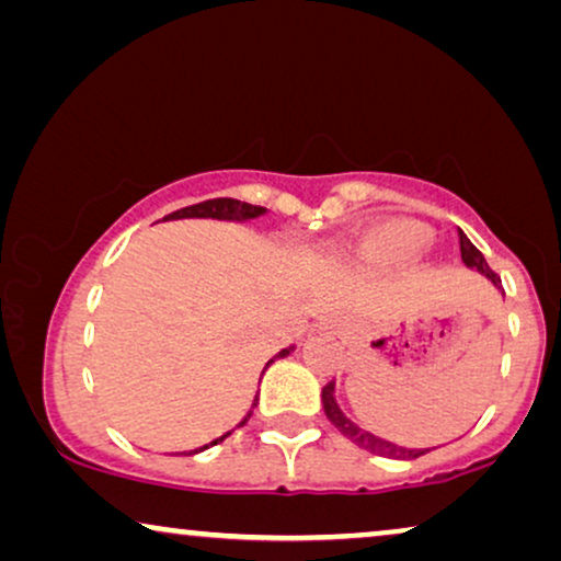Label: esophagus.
<instances>
[{
	"label": "esophagus",
	"instance_id": "34e87169",
	"mask_svg": "<svg viewBox=\"0 0 561 561\" xmlns=\"http://www.w3.org/2000/svg\"><path fill=\"white\" fill-rule=\"evenodd\" d=\"M327 329H332L334 334H342V329H344V321H340V319H329V321H327Z\"/></svg>",
	"mask_w": 561,
	"mask_h": 561
}]
</instances>
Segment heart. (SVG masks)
<instances>
[{
  "label": "heart",
  "instance_id": "obj_1",
  "mask_svg": "<svg viewBox=\"0 0 561 561\" xmlns=\"http://www.w3.org/2000/svg\"><path fill=\"white\" fill-rule=\"evenodd\" d=\"M428 240V227L413 219H388L373 225L344 244L342 255L352 271L386 273L416 255Z\"/></svg>",
  "mask_w": 561,
  "mask_h": 561
}]
</instances>
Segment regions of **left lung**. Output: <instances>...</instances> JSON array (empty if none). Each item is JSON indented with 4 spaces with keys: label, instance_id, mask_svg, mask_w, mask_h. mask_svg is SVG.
Returning a JSON list of instances; mask_svg holds the SVG:
<instances>
[{
    "label": "left lung",
    "instance_id": "left-lung-1",
    "mask_svg": "<svg viewBox=\"0 0 561 561\" xmlns=\"http://www.w3.org/2000/svg\"><path fill=\"white\" fill-rule=\"evenodd\" d=\"M459 250H462V263L470 267V271L485 275V278L493 283L497 290H503L501 288V278H497V275L490 271L485 255H482V252L474 248V244L470 242V237H467L462 229H459ZM321 403H324L327 419L332 421L336 428H340V434L347 436L350 442H355L359 449L370 451V455L388 457V459H416L421 455H426V451H432L428 447L426 449L401 447V444H396V442H390V439H382V436L367 432V428L355 424V421H352L347 413L342 411V405L336 403V382H329V386L321 390Z\"/></svg>",
    "mask_w": 561,
    "mask_h": 561
}]
</instances>
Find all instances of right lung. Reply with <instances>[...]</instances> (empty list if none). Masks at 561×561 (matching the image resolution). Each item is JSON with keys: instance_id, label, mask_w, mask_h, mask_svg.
<instances>
[{"instance_id": "add662e5", "label": "right lung", "mask_w": 561, "mask_h": 561, "mask_svg": "<svg viewBox=\"0 0 561 561\" xmlns=\"http://www.w3.org/2000/svg\"><path fill=\"white\" fill-rule=\"evenodd\" d=\"M267 214V209H263V206H252V204H244V202H237V198H211V202H204V204H196V206H186V209H181V211H173V214H168L165 217V221H173V219H217V221H252V219H260V217H265ZM296 350V344H290V347H286V350H280L278 355H275L273 359H267L265 363V367H263V373H260V378H263L265 375V370L267 367H271L275 359H283V357H288L290 352ZM257 396H260V390L255 393V398H252V405H250V411L244 413V419L240 421V424H237L234 428H240V426H244L250 421V416H252V411H255V405H257ZM232 428V432H234ZM232 432H227V434H221L219 439H214V442H209V444H204V447H198V449H194V451H188V455H198V451H204V449H209V447H214V444H219V442H225L229 434Z\"/></svg>"}]
</instances>
